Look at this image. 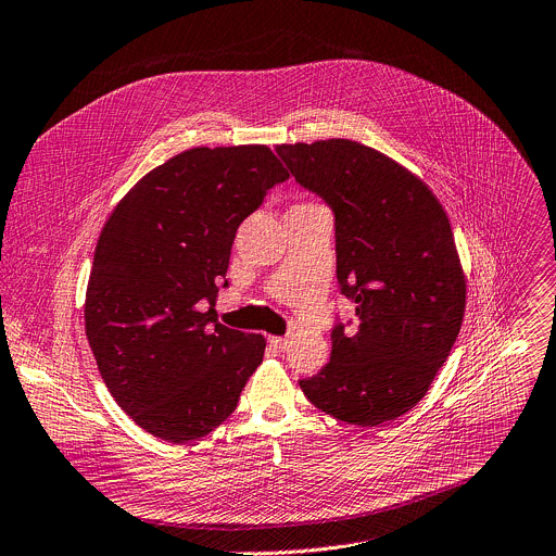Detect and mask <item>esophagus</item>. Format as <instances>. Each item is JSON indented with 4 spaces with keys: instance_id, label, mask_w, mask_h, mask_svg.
<instances>
[{
    "instance_id": "34e87169",
    "label": "esophagus",
    "mask_w": 556,
    "mask_h": 556,
    "mask_svg": "<svg viewBox=\"0 0 556 556\" xmlns=\"http://www.w3.org/2000/svg\"><path fill=\"white\" fill-rule=\"evenodd\" d=\"M268 343H270L275 350L281 352V350H286V348L290 345V339H288V337H270Z\"/></svg>"
}]
</instances>
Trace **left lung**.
Returning <instances> with one entry per match:
<instances>
[{
    "label": "left lung",
    "mask_w": 556,
    "mask_h": 556,
    "mask_svg": "<svg viewBox=\"0 0 556 556\" xmlns=\"http://www.w3.org/2000/svg\"><path fill=\"white\" fill-rule=\"evenodd\" d=\"M277 155L334 215L337 281L357 328H332L330 362L299 386L315 408L379 426L428 392L457 341L466 279L432 190L375 148L350 139L283 143Z\"/></svg>",
    "instance_id": "8db88e82"
}]
</instances>
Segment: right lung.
Listing matches in <instances>:
<instances>
[{
	"mask_svg": "<svg viewBox=\"0 0 556 556\" xmlns=\"http://www.w3.org/2000/svg\"><path fill=\"white\" fill-rule=\"evenodd\" d=\"M286 179L268 146L190 148L139 179L99 235L86 337L106 388L146 432L206 437L262 364L266 339L217 324L213 306L239 224Z\"/></svg>",
	"mask_w": 556,
	"mask_h": 556,
	"instance_id": "1",
	"label": "right lung"
}]
</instances>
